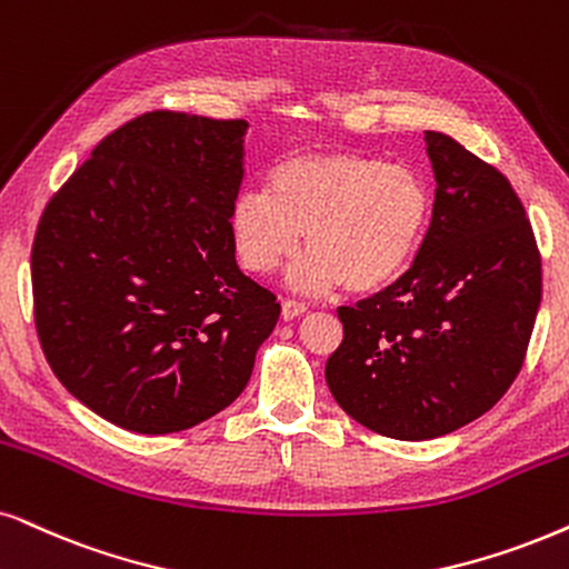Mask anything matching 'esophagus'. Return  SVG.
Masks as SVG:
<instances>
[{
	"label": "esophagus",
	"mask_w": 569,
	"mask_h": 569,
	"mask_svg": "<svg viewBox=\"0 0 569 569\" xmlns=\"http://www.w3.org/2000/svg\"><path fill=\"white\" fill-rule=\"evenodd\" d=\"M305 312H307V305H305V301H297V299H286L283 307H280V315H283V320H297Z\"/></svg>",
	"instance_id": "34e87169"
}]
</instances>
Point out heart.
Masks as SVG:
<instances>
[{
  "label": "heart",
  "instance_id": "1",
  "mask_svg": "<svg viewBox=\"0 0 569 569\" xmlns=\"http://www.w3.org/2000/svg\"><path fill=\"white\" fill-rule=\"evenodd\" d=\"M268 189H247L231 207L239 262L264 276L291 270L299 291H376L412 262L430 222V191L407 164L355 152H299L270 170Z\"/></svg>",
  "mask_w": 569,
  "mask_h": 569
}]
</instances>
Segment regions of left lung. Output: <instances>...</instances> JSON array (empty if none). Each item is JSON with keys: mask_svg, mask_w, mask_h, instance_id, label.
I'll return each instance as SVG.
<instances>
[{"mask_svg": "<svg viewBox=\"0 0 569 569\" xmlns=\"http://www.w3.org/2000/svg\"><path fill=\"white\" fill-rule=\"evenodd\" d=\"M433 218L407 272L338 307L343 341L326 365L338 405L399 441L451 433L520 376L541 307V251L505 172L426 133Z\"/></svg>", "mask_w": 569, "mask_h": 569, "instance_id": "obj_1", "label": "left lung"}]
</instances>
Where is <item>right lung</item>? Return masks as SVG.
Listing matches in <instances>:
<instances>
[{"mask_svg":"<svg viewBox=\"0 0 569 569\" xmlns=\"http://www.w3.org/2000/svg\"><path fill=\"white\" fill-rule=\"evenodd\" d=\"M247 120L154 110L97 143L31 249L36 336L60 383L136 433H176L249 383L276 293L236 264Z\"/></svg>","mask_w":569,"mask_h":569,"instance_id":"add662e5","label":"right lung"}]
</instances>
